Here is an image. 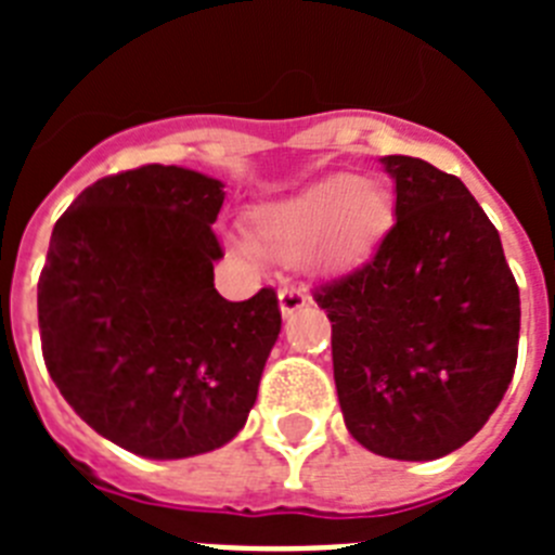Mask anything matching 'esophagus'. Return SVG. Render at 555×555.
Returning a JSON list of instances; mask_svg holds the SVG:
<instances>
[{"mask_svg":"<svg viewBox=\"0 0 555 555\" xmlns=\"http://www.w3.org/2000/svg\"><path fill=\"white\" fill-rule=\"evenodd\" d=\"M278 300H281V313L283 317H292L294 311H300L311 297H308L306 288L300 286H283L281 294H278Z\"/></svg>","mask_w":555,"mask_h":555,"instance_id":"1","label":"esophagus"}]
</instances>
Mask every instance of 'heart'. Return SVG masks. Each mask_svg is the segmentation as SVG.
<instances>
[{
	"instance_id": "1",
	"label": "heart",
	"mask_w": 555,
	"mask_h": 555,
	"mask_svg": "<svg viewBox=\"0 0 555 555\" xmlns=\"http://www.w3.org/2000/svg\"><path fill=\"white\" fill-rule=\"evenodd\" d=\"M255 247L274 258H300L320 269L361 261L391 224V197L372 178L331 175L297 194L255 208ZM242 258H253L249 244L235 242Z\"/></svg>"
}]
</instances>
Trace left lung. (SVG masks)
Wrapping results in <instances>:
<instances>
[{"label":"left lung","mask_w":555,"mask_h":555,"mask_svg":"<svg viewBox=\"0 0 555 555\" xmlns=\"http://www.w3.org/2000/svg\"><path fill=\"white\" fill-rule=\"evenodd\" d=\"M389 233L356 272L313 292L333 336L345 425L386 459L453 453L498 409L519 341V288L498 228L455 175L409 155Z\"/></svg>","instance_id":"left-lung-1"}]
</instances>
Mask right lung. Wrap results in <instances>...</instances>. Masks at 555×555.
<instances>
[{"instance_id":"add662e5","label":"right lung","mask_w":555,"mask_h":555,"mask_svg":"<svg viewBox=\"0 0 555 555\" xmlns=\"http://www.w3.org/2000/svg\"><path fill=\"white\" fill-rule=\"evenodd\" d=\"M222 180L139 166L88 185L57 219L38 281L47 370L100 436L189 459L247 423L281 333L274 288H214Z\"/></svg>"}]
</instances>
